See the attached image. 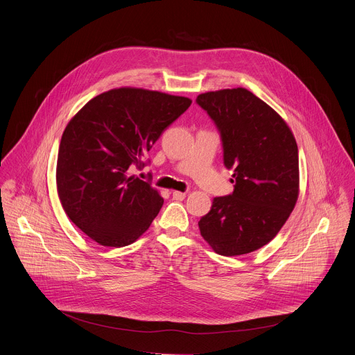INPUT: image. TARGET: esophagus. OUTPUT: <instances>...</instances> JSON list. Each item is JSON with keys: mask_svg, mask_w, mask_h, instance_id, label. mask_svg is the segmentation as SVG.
Segmentation results:
<instances>
[{"mask_svg": "<svg viewBox=\"0 0 355 355\" xmlns=\"http://www.w3.org/2000/svg\"><path fill=\"white\" fill-rule=\"evenodd\" d=\"M185 196H187V193H185V192H181V191H173V198H174L175 200H182Z\"/></svg>", "mask_w": 355, "mask_h": 355, "instance_id": "1", "label": "esophagus"}]
</instances>
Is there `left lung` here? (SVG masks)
<instances>
[{"label":"left lung","instance_id":"left-lung-1","mask_svg":"<svg viewBox=\"0 0 355 355\" xmlns=\"http://www.w3.org/2000/svg\"><path fill=\"white\" fill-rule=\"evenodd\" d=\"M196 104L220 132L223 163L234 191L214 198L198 222L200 236L220 256L256 251L288 220L299 195L297 146L286 122L245 88L199 94Z\"/></svg>","mask_w":355,"mask_h":355}]
</instances>
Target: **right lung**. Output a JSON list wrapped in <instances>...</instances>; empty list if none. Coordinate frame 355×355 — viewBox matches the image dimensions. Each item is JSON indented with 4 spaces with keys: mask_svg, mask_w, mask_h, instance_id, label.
Returning a JSON list of instances; mask_svg holds the SVG:
<instances>
[{
    "mask_svg": "<svg viewBox=\"0 0 355 355\" xmlns=\"http://www.w3.org/2000/svg\"><path fill=\"white\" fill-rule=\"evenodd\" d=\"M192 101L122 87L94 96L67 123L58 155L56 184L69 219L101 245L136 241L164 199L148 181L129 174L163 130Z\"/></svg>",
    "mask_w": 355,
    "mask_h": 355,
    "instance_id": "add662e5",
    "label": "right lung"
}]
</instances>
